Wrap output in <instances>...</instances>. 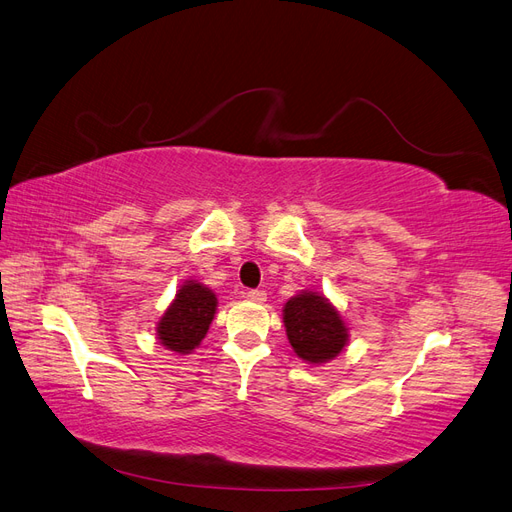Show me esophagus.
Listing matches in <instances>:
<instances>
[{
    "instance_id": "1",
    "label": "esophagus",
    "mask_w": 512,
    "mask_h": 512,
    "mask_svg": "<svg viewBox=\"0 0 512 512\" xmlns=\"http://www.w3.org/2000/svg\"><path fill=\"white\" fill-rule=\"evenodd\" d=\"M246 300H251V302H266V291H261V289H251V291H246Z\"/></svg>"
}]
</instances>
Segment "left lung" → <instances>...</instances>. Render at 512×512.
Wrapping results in <instances>:
<instances>
[{
	"mask_svg": "<svg viewBox=\"0 0 512 512\" xmlns=\"http://www.w3.org/2000/svg\"><path fill=\"white\" fill-rule=\"evenodd\" d=\"M283 321L294 352L309 364L334 360L349 341V328L341 313L317 291H300L298 296L289 298Z\"/></svg>",
	"mask_w": 512,
	"mask_h": 512,
	"instance_id": "left-lung-1",
	"label": "left lung"
}]
</instances>
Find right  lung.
Listing matches in <instances>:
<instances>
[{
    "instance_id": "1",
    "label": "right lung",
    "mask_w": 512,
    "mask_h": 512,
    "mask_svg": "<svg viewBox=\"0 0 512 512\" xmlns=\"http://www.w3.org/2000/svg\"><path fill=\"white\" fill-rule=\"evenodd\" d=\"M216 304V296L210 287L197 281H186L156 324V339L169 352L191 354L208 334Z\"/></svg>"
}]
</instances>
